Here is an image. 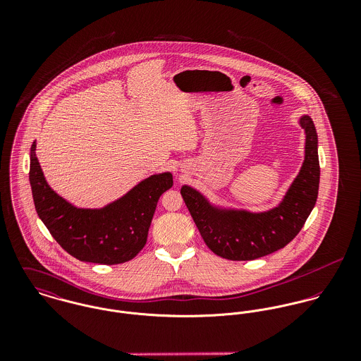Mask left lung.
<instances>
[{
  "mask_svg": "<svg viewBox=\"0 0 361 361\" xmlns=\"http://www.w3.org/2000/svg\"><path fill=\"white\" fill-rule=\"evenodd\" d=\"M306 132L305 161L282 202L264 212L212 206L196 189L185 185L180 195L212 253L233 261H249L285 247L303 228L315 206L319 185L318 136L312 119L299 121Z\"/></svg>",
  "mask_w": 361,
  "mask_h": 361,
  "instance_id": "obj_1",
  "label": "left lung"
}]
</instances>
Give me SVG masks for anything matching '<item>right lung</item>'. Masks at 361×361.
<instances>
[{
    "label": "right lung",
    "instance_id": "obj_1",
    "mask_svg": "<svg viewBox=\"0 0 361 361\" xmlns=\"http://www.w3.org/2000/svg\"><path fill=\"white\" fill-rule=\"evenodd\" d=\"M29 180L36 211L56 243L80 261L121 264L137 256L147 242L159 196L172 188L171 172L152 175L103 208H78L49 186L36 142L30 149Z\"/></svg>",
    "mask_w": 361,
    "mask_h": 361
}]
</instances>
